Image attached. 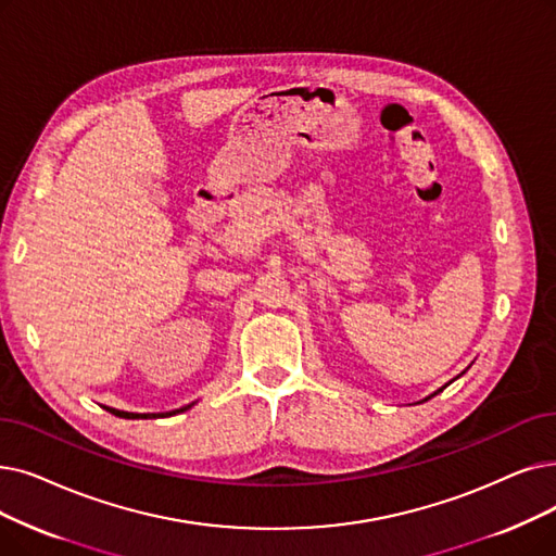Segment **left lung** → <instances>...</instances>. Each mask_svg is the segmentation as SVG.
<instances>
[{"label":"left lung","instance_id":"obj_1","mask_svg":"<svg viewBox=\"0 0 556 556\" xmlns=\"http://www.w3.org/2000/svg\"><path fill=\"white\" fill-rule=\"evenodd\" d=\"M445 386H447V383H445ZM445 386H443V389H445ZM443 389H439V391H437V393H431V395H429V397H425V400H431V397H433V395H439V393H441V391H443Z\"/></svg>","mask_w":556,"mask_h":556}]
</instances>
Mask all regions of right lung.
<instances>
[{"instance_id": "add662e5", "label": "right lung", "mask_w": 556, "mask_h": 556, "mask_svg": "<svg viewBox=\"0 0 556 556\" xmlns=\"http://www.w3.org/2000/svg\"><path fill=\"white\" fill-rule=\"evenodd\" d=\"M192 404H188V406H181V408H177V412H167V414H129V412H117V408H111V406H104L109 414H113V416H117V418H129V420H138V418H167V416H175V414H179V412H188Z\"/></svg>"}]
</instances>
